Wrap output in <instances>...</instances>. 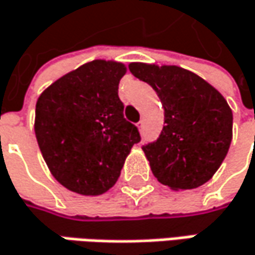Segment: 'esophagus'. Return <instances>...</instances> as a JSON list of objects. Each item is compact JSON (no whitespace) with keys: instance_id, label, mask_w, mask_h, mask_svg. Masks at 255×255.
<instances>
[{"instance_id":"esophagus-1","label":"esophagus","mask_w":255,"mask_h":255,"mask_svg":"<svg viewBox=\"0 0 255 255\" xmlns=\"http://www.w3.org/2000/svg\"><path fill=\"white\" fill-rule=\"evenodd\" d=\"M138 129H140V132H141V131H142V123H141V121L138 123Z\"/></svg>"}]
</instances>
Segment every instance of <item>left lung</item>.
<instances>
[{"mask_svg": "<svg viewBox=\"0 0 255 255\" xmlns=\"http://www.w3.org/2000/svg\"><path fill=\"white\" fill-rule=\"evenodd\" d=\"M164 108V127L142 151L157 180L173 190L195 189L219 169L232 140V111L217 89L179 66L129 63Z\"/></svg>", "mask_w": 255, "mask_h": 255, "instance_id": "left-lung-1", "label": "left lung"}]
</instances>
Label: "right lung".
Instances as JSON below:
<instances>
[{
    "instance_id": "1",
    "label": "right lung",
    "mask_w": 255,
    "mask_h": 255,
    "mask_svg": "<svg viewBox=\"0 0 255 255\" xmlns=\"http://www.w3.org/2000/svg\"><path fill=\"white\" fill-rule=\"evenodd\" d=\"M124 63L92 60L53 82L38 97L34 132L53 177L79 195L98 196L118 180L137 127L124 118L118 83Z\"/></svg>"
}]
</instances>
